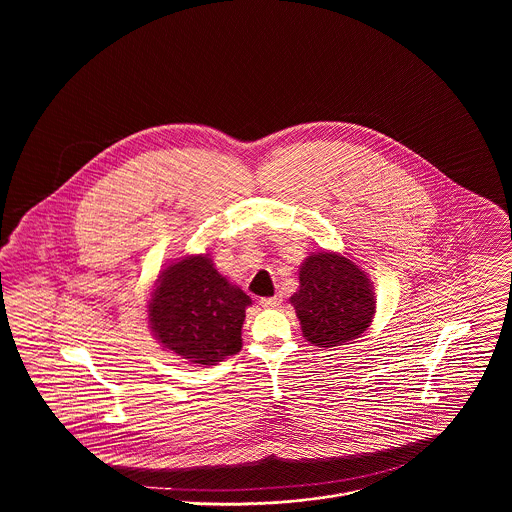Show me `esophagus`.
I'll return each instance as SVG.
<instances>
[{
  "label": "esophagus",
  "instance_id": "34e87169",
  "mask_svg": "<svg viewBox=\"0 0 512 512\" xmlns=\"http://www.w3.org/2000/svg\"><path fill=\"white\" fill-rule=\"evenodd\" d=\"M261 307H265V309H274V307H278L280 303H282V297L280 295H272V297H263L261 301Z\"/></svg>",
  "mask_w": 512,
  "mask_h": 512
}]
</instances>
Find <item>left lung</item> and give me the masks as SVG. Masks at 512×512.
I'll return each mask as SVG.
<instances>
[{
	"label": "left lung",
	"mask_w": 512,
	"mask_h": 512,
	"mask_svg": "<svg viewBox=\"0 0 512 512\" xmlns=\"http://www.w3.org/2000/svg\"><path fill=\"white\" fill-rule=\"evenodd\" d=\"M305 340L336 347L370 326L376 299L365 270L351 259L320 251L299 268V290L290 297Z\"/></svg>",
	"instance_id": "1"
}]
</instances>
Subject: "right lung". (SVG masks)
<instances>
[{"label":"right lung","instance_id":"1","mask_svg":"<svg viewBox=\"0 0 512 512\" xmlns=\"http://www.w3.org/2000/svg\"><path fill=\"white\" fill-rule=\"evenodd\" d=\"M247 293L232 286L209 255L165 268L147 305L153 336L194 365H215L242 349Z\"/></svg>","mask_w":512,"mask_h":512}]
</instances>
